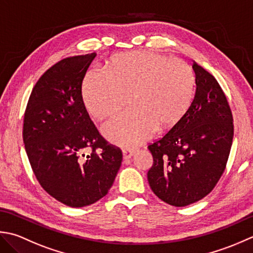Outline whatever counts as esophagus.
<instances>
[{
	"mask_svg": "<svg viewBox=\"0 0 253 253\" xmlns=\"http://www.w3.org/2000/svg\"><path fill=\"white\" fill-rule=\"evenodd\" d=\"M134 153H135V151H133V149H123V151H122L123 159L131 158L134 155Z\"/></svg>",
	"mask_w": 253,
	"mask_h": 253,
	"instance_id": "obj_1",
	"label": "esophagus"
}]
</instances>
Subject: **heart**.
<instances>
[{
  "label": "heart",
  "mask_w": 253,
  "mask_h": 253,
  "mask_svg": "<svg viewBox=\"0 0 253 253\" xmlns=\"http://www.w3.org/2000/svg\"><path fill=\"white\" fill-rule=\"evenodd\" d=\"M194 72L182 60L152 51L112 56L104 74L90 73L82 84V99L89 115L102 121L132 107L102 126V133L121 146L137 145L182 120L195 96Z\"/></svg>",
  "instance_id": "heart-1"
}]
</instances>
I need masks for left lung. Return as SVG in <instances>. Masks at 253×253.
<instances>
[{"instance_id":"left-lung-1","label":"left lung","mask_w":253,"mask_h":253,"mask_svg":"<svg viewBox=\"0 0 253 253\" xmlns=\"http://www.w3.org/2000/svg\"><path fill=\"white\" fill-rule=\"evenodd\" d=\"M194 100L178 125L148 145L153 166L149 187L170 205L187 206L206 197L218 182L234 137L233 115L218 82L193 62Z\"/></svg>"}]
</instances>
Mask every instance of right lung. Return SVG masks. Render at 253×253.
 Here are the masks:
<instances>
[{
  "mask_svg": "<svg viewBox=\"0 0 253 253\" xmlns=\"http://www.w3.org/2000/svg\"><path fill=\"white\" fill-rule=\"evenodd\" d=\"M95 56H70L45 71L24 116L23 140L36 178L71 208L104 198L122 162L121 149L100 135L82 99V83ZM87 148L91 152L85 156Z\"/></svg>",
  "mask_w": 253,
  "mask_h": 253,
  "instance_id": "obj_1",
  "label": "right lung"
}]
</instances>
